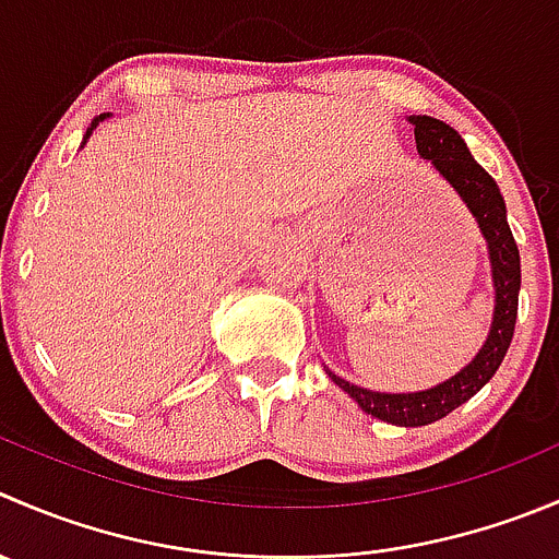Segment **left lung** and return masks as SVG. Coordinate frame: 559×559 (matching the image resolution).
<instances>
[{"mask_svg":"<svg viewBox=\"0 0 559 559\" xmlns=\"http://www.w3.org/2000/svg\"><path fill=\"white\" fill-rule=\"evenodd\" d=\"M406 119L415 128L417 155L429 160L437 175L459 193V199L469 210L486 240L491 284H495V311H491L489 335H486L478 355L467 366L459 368L451 379L435 384V388L415 390V393H379V390L346 382L330 368H324V371L366 415L379 417L384 424L415 429V426H429L451 415L456 406L473 399L497 373L508 346H511L513 328H516L522 264H519L516 240H513L511 226H508L506 199H502L495 177L469 155L462 135L442 119L426 117V114H412Z\"/></svg>","mask_w":559,"mask_h":559,"instance_id":"left-lung-1","label":"left lung"}]
</instances>
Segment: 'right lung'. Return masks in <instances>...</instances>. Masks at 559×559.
<instances>
[{
  "instance_id": "obj_1",
  "label": "right lung",
  "mask_w": 559,
  "mask_h": 559,
  "mask_svg": "<svg viewBox=\"0 0 559 559\" xmlns=\"http://www.w3.org/2000/svg\"><path fill=\"white\" fill-rule=\"evenodd\" d=\"M103 119H108V114H100V117H95V119H92V124H90V128H86V133H84V142H81V147H84V144H86V139H90V135H92V130H95L97 124L103 122Z\"/></svg>"
}]
</instances>
